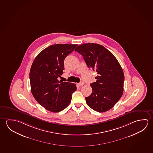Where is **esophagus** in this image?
Masks as SVG:
<instances>
[{
  "mask_svg": "<svg viewBox=\"0 0 153 153\" xmlns=\"http://www.w3.org/2000/svg\"><path fill=\"white\" fill-rule=\"evenodd\" d=\"M78 86H82L83 85H84V82H80V83H78Z\"/></svg>",
  "mask_w": 153,
  "mask_h": 153,
  "instance_id": "1",
  "label": "esophagus"
}]
</instances>
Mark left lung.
I'll return each mask as SVG.
<instances>
[{
    "instance_id": "1",
    "label": "left lung",
    "mask_w": 153,
    "mask_h": 153,
    "mask_svg": "<svg viewBox=\"0 0 153 153\" xmlns=\"http://www.w3.org/2000/svg\"><path fill=\"white\" fill-rule=\"evenodd\" d=\"M88 67L96 71L97 81L91 84L92 93L86 97L88 105L96 111L102 113L113 108L123 93L124 75L115 56L102 45L88 43L75 49Z\"/></svg>"
}]
</instances>
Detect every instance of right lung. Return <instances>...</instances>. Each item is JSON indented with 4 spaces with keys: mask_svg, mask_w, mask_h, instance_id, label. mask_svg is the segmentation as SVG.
<instances>
[{
    "mask_svg": "<svg viewBox=\"0 0 153 153\" xmlns=\"http://www.w3.org/2000/svg\"><path fill=\"white\" fill-rule=\"evenodd\" d=\"M77 44L51 45L36 57L30 69L31 91L36 100L46 110L57 113L68 107L76 89L74 83L58 80L65 69L64 60Z\"/></svg>",
    "mask_w": 153,
    "mask_h": 153,
    "instance_id": "right-lung-1",
    "label": "right lung"
}]
</instances>
